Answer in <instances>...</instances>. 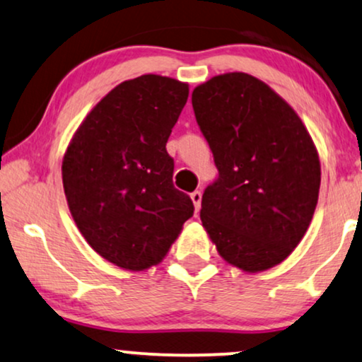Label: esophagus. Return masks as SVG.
Instances as JSON below:
<instances>
[{"mask_svg":"<svg viewBox=\"0 0 362 362\" xmlns=\"http://www.w3.org/2000/svg\"><path fill=\"white\" fill-rule=\"evenodd\" d=\"M190 199H192V202H194V205H195V210H199L200 209V202H202V192H200V190L192 192Z\"/></svg>","mask_w":362,"mask_h":362,"instance_id":"obj_1","label":"esophagus"}]
</instances>
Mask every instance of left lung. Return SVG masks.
<instances>
[{
  "label": "left lung",
  "instance_id": "8db88e82",
  "mask_svg": "<svg viewBox=\"0 0 362 362\" xmlns=\"http://www.w3.org/2000/svg\"><path fill=\"white\" fill-rule=\"evenodd\" d=\"M218 177L200 218L228 264L259 272L281 264L308 230L321 163L297 113L247 73H226L192 93Z\"/></svg>",
  "mask_w": 362,
  "mask_h": 362
}]
</instances>
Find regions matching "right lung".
Segmentation results:
<instances>
[{
	"label": "right lung",
	"mask_w": 362,
	"mask_h": 362,
	"mask_svg": "<svg viewBox=\"0 0 362 362\" xmlns=\"http://www.w3.org/2000/svg\"><path fill=\"white\" fill-rule=\"evenodd\" d=\"M189 85L158 75L123 81L88 113L63 158V189L93 250L128 271L165 257L194 202L173 187L165 145Z\"/></svg>",
	"instance_id": "obj_1"
}]
</instances>
